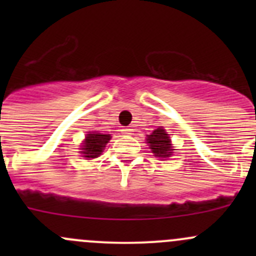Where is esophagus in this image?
<instances>
[{
	"label": "esophagus",
	"instance_id": "esophagus-1",
	"mask_svg": "<svg viewBox=\"0 0 256 256\" xmlns=\"http://www.w3.org/2000/svg\"><path fill=\"white\" fill-rule=\"evenodd\" d=\"M121 131H122V134H124V135H125V136H128V135H131V134H132V128H122V130H121Z\"/></svg>",
	"mask_w": 256,
	"mask_h": 256
}]
</instances>
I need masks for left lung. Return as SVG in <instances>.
Wrapping results in <instances>:
<instances>
[{"mask_svg":"<svg viewBox=\"0 0 256 256\" xmlns=\"http://www.w3.org/2000/svg\"><path fill=\"white\" fill-rule=\"evenodd\" d=\"M150 150L152 154L160 158H168L174 154V147L171 144V138L164 128H158L154 130L151 135H147L146 138Z\"/></svg>","mask_w":256,"mask_h":256,"instance_id":"obj_1","label":"left lung"}]
</instances>
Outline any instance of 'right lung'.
I'll use <instances>...</instances> for the list:
<instances>
[{
    "label": "right lung",
    "mask_w": 256,
    "mask_h": 256,
    "mask_svg": "<svg viewBox=\"0 0 256 256\" xmlns=\"http://www.w3.org/2000/svg\"><path fill=\"white\" fill-rule=\"evenodd\" d=\"M110 138H112L110 135H102L96 131L89 132L85 136V140L82 141V146H80V154L86 160L96 158L104 151L105 144L109 142Z\"/></svg>",
    "instance_id": "add662e5"
}]
</instances>
